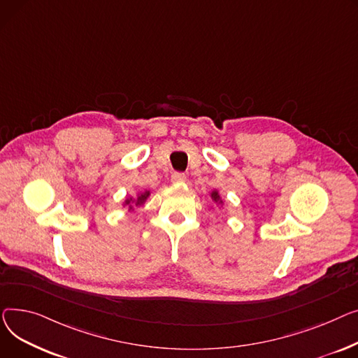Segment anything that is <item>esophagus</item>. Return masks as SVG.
Listing matches in <instances>:
<instances>
[{
  "label": "esophagus",
  "mask_w": 358,
  "mask_h": 358,
  "mask_svg": "<svg viewBox=\"0 0 358 358\" xmlns=\"http://www.w3.org/2000/svg\"><path fill=\"white\" fill-rule=\"evenodd\" d=\"M171 179L173 183H183L186 180V175L182 172H175V173H172Z\"/></svg>",
  "instance_id": "obj_1"
}]
</instances>
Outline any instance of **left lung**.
<instances>
[{
    "label": "left lung",
    "instance_id": "1",
    "mask_svg": "<svg viewBox=\"0 0 358 358\" xmlns=\"http://www.w3.org/2000/svg\"><path fill=\"white\" fill-rule=\"evenodd\" d=\"M213 199H214L215 202L220 199V196H218V192H213Z\"/></svg>",
    "mask_w": 358,
    "mask_h": 358
}]
</instances>
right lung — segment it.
<instances>
[{
  "label": "right lung",
  "mask_w": 358,
  "mask_h": 358,
  "mask_svg": "<svg viewBox=\"0 0 358 358\" xmlns=\"http://www.w3.org/2000/svg\"><path fill=\"white\" fill-rule=\"evenodd\" d=\"M149 195H150V192H149V191L141 192V194L137 196V199H136V205H141L147 198H149ZM125 203H130V199H129V201H125Z\"/></svg>",
  "instance_id": "add662e5"
}]
</instances>
